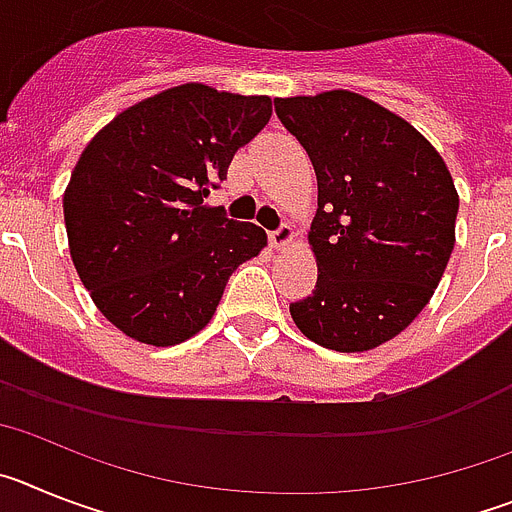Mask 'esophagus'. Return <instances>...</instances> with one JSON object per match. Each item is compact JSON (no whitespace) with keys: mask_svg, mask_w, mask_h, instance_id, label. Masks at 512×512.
<instances>
[{"mask_svg":"<svg viewBox=\"0 0 512 512\" xmlns=\"http://www.w3.org/2000/svg\"><path fill=\"white\" fill-rule=\"evenodd\" d=\"M269 243L277 248V251H284V248H289L295 243V230L289 228V225H282V228L274 230V233L269 235Z\"/></svg>","mask_w":512,"mask_h":512,"instance_id":"esophagus-1","label":"esophagus"}]
</instances>
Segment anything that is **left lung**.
<instances>
[{
	"mask_svg": "<svg viewBox=\"0 0 512 512\" xmlns=\"http://www.w3.org/2000/svg\"><path fill=\"white\" fill-rule=\"evenodd\" d=\"M318 176L307 241L312 295L289 312L310 341L361 354L428 305L456 243L459 194L441 153L400 115L348 89L277 97Z\"/></svg>",
	"mask_w": 512,
	"mask_h": 512,
	"instance_id": "8db88e82",
	"label": "left lung"
}]
</instances>
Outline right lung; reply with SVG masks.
I'll return each mask as SVG.
<instances>
[{"label": "right lung", "instance_id": "right-lung-1", "mask_svg": "<svg viewBox=\"0 0 512 512\" xmlns=\"http://www.w3.org/2000/svg\"><path fill=\"white\" fill-rule=\"evenodd\" d=\"M269 117L266 94L189 81L122 110L81 151L63 192L71 261L128 338L164 348L200 333L230 274L266 246L259 225L205 197Z\"/></svg>", "mask_w": 512, "mask_h": 512}]
</instances>
